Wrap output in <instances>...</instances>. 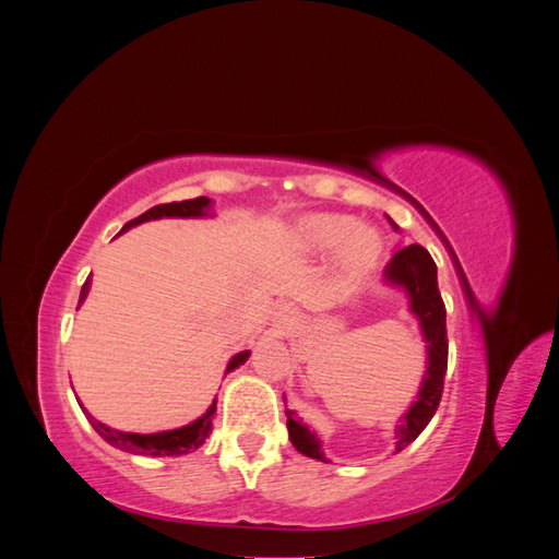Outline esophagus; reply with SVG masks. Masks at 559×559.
Here are the masks:
<instances>
[{"mask_svg":"<svg viewBox=\"0 0 559 559\" xmlns=\"http://www.w3.org/2000/svg\"><path fill=\"white\" fill-rule=\"evenodd\" d=\"M296 312L289 308V306H280L277 312H275V321L282 326V329H292L296 324Z\"/></svg>","mask_w":559,"mask_h":559,"instance_id":"1","label":"esophagus"}]
</instances>
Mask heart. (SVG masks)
<instances>
[{"label":"heart","instance_id":"heart-1","mask_svg":"<svg viewBox=\"0 0 559 559\" xmlns=\"http://www.w3.org/2000/svg\"><path fill=\"white\" fill-rule=\"evenodd\" d=\"M292 242L308 257H326L335 251V280L357 286L376 273L384 257V238L376 226L357 224L349 214L310 212L296 218Z\"/></svg>","mask_w":559,"mask_h":559}]
</instances>
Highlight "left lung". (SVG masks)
I'll use <instances>...</instances> for the list:
<instances>
[{
    "label": "left lung",
    "instance_id": "8db88e82",
    "mask_svg": "<svg viewBox=\"0 0 559 559\" xmlns=\"http://www.w3.org/2000/svg\"><path fill=\"white\" fill-rule=\"evenodd\" d=\"M389 224L399 230L392 218H389ZM384 286H392V289L405 294V298H408V310L419 324L421 341L427 343V370L421 376L419 392L411 403V408L401 415L394 429L396 452H401L427 429L438 403H441L443 380L448 370L445 306L441 292H438L436 263L431 253L419 245L403 247L394 253V259L384 267ZM286 429H289L292 443L300 454L310 456V460L329 462L324 450H321V438L302 421V417L296 415V411L286 408Z\"/></svg>",
    "mask_w": 559,
    "mask_h": 559
}]
</instances>
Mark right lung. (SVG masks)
<instances>
[{
  "mask_svg": "<svg viewBox=\"0 0 559 559\" xmlns=\"http://www.w3.org/2000/svg\"><path fill=\"white\" fill-rule=\"evenodd\" d=\"M212 214V200L200 195L193 200H181V202H167V205H156L151 207L148 212H144L142 216L132 218L130 224L123 226L121 233L140 226L144 222H156V218H202V216H210ZM91 292V277L86 280L79 296V306L83 300L88 298ZM249 349L238 352L235 357L228 361L226 366V373L230 370L240 368L247 359H249ZM81 405V403H79ZM83 415L88 417V421L93 425V429L105 438V441L118 450L123 452H132V454H142V456H179V454H189L193 450H198L202 443H205V438H210L212 433V417L216 413V399L212 401L210 408L205 411V415H200L198 419H193L191 425L179 427V429H170V431H158V433H128V431H118L111 429L103 421H97L86 408L81 405Z\"/></svg>",
  "mask_w": 559,
  "mask_h": 559,
  "instance_id": "add662e5",
  "label": "right lung"
}]
</instances>
